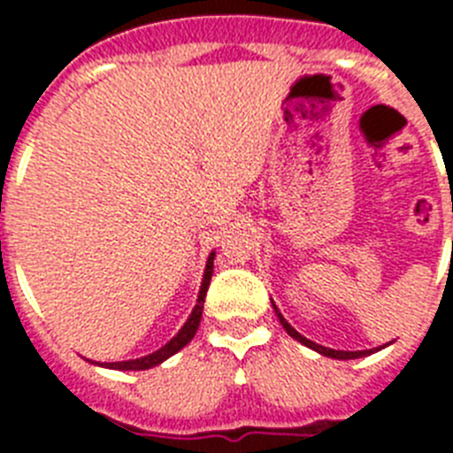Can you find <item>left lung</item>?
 I'll return each instance as SVG.
<instances>
[{
  "label": "left lung",
  "instance_id": "obj_1",
  "mask_svg": "<svg viewBox=\"0 0 453 453\" xmlns=\"http://www.w3.org/2000/svg\"><path fill=\"white\" fill-rule=\"evenodd\" d=\"M272 308H274L276 318H279V322H281V326H283V329H286V334L290 335V338H295V340H297V342H302V345H306L308 349H313V351H318V354L326 356V358H335V361H351V358H363V356L376 354V351H381L383 347L390 345V342H388V345L374 347V349H363V351H342V349H331V347H322V345H318V342H313V340L303 338V335L299 334L297 329H292L290 324H288V319L281 315V311L276 308L274 302H272Z\"/></svg>",
  "mask_w": 453,
  "mask_h": 453
}]
</instances>
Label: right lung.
Returning <instances> with one entry per match:
<instances>
[{
	"instance_id": "add662e5",
	"label": "right lung",
	"mask_w": 453,
	"mask_h": 453,
	"mask_svg": "<svg viewBox=\"0 0 453 453\" xmlns=\"http://www.w3.org/2000/svg\"><path fill=\"white\" fill-rule=\"evenodd\" d=\"M213 261H215V251H211L206 258V267H203V279H202V286H199V295H197V303L192 308L190 318L186 319L179 334L165 342L161 349L151 351L147 356H140V358H131V361H118V363H97L92 361V365H99V367H106V370H119V372H138V370H150V367L161 365L163 361H167L170 356H174L177 351H181L183 347L195 338L199 329V322H202V313H203V302H206V292L208 286H211V276H213Z\"/></svg>"
}]
</instances>
